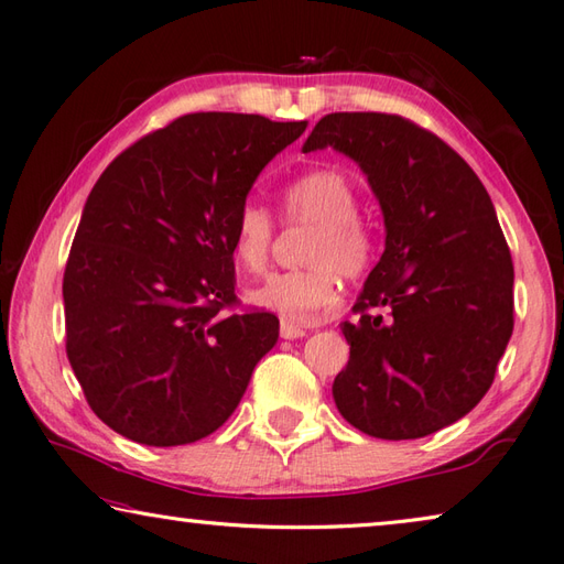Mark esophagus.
I'll list each match as a JSON object with an SVG mask.
<instances>
[{"label":"esophagus","instance_id":"obj_1","mask_svg":"<svg viewBox=\"0 0 564 564\" xmlns=\"http://www.w3.org/2000/svg\"><path fill=\"white\" fill-rule=\"evenodd\" d=\"M307 334V326L295 324L291 319H281V336L283 338H303Z\"/></svg>","mask_w":564,"mask_h":564}]
</instances>
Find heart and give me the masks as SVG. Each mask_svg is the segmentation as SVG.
Wrapping results in <instances>:
<instances>
[{
	"mask_svg": "<svg viewBox=\"0 0 564 564\" xmlns=\"http://www.w3.org/2000/svg\"><path fill=\"white\" fill-rule=\"evenodd\" d=\"M283 223H314L300 259L305 267L279 271L250 293L259 307L285 319L310 322L336 305L338 273L360 279L375 257L372 230L360 218V196L352 182L332 167H319L288 182L281 189ZM276 220L269 208L247 202L232 223V254L238 264L261 273L267 269Z\"/></svg>",
	"mask_w": 564,
	"mask_h": 564,
	"instance_id": "b5f03b06",
	"label": "heart"
}]
</instances>
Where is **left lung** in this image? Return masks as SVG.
I'll return each mask as SVG.
<instances>
[{
    "label": "left lung",
    "mask_w": 564,
    "mask_h": 564,
    "mask_svg": "<svg viewBox=\"0 0 564 564\" xmlns=\"http://www.w3.org/2000/svg\"><path fill=\"white\" fill-rule=\"evenodd\" d=\"M326 147L362 167L387 228L356 319L341 324L350 358L334 379L336 409L370 437L432 435L486 397L514 329V264L495 206L459 153L401 115H324L303 151Z\"/></svg>",
    "instance_id": "left-lung-1"
}]
</instances>
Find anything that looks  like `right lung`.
<instances>
[{
    "label": "right lung",
    "mask_w": 564,
    "mask_h": 564,
    "mask_svg": "<svg viewBox=\"0 0 564 564\" xmlns=\"http://www.w3.org/2000/svg\"><path fill=\"white\" fill-rule=\"evenodd\" d=\"M307 122L192 112L105 167L62 295L67 358L100 421L149 447L212 435L238 409L279 319L240 310L232 223Z\"/></svg>",
    "instance_id": "1"
}]
</instances>
